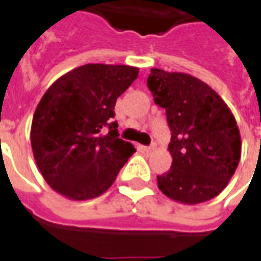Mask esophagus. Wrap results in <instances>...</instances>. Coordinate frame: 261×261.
Listing matches in <instances>:
<instances>
[{"label":"esophagus","mask_w":261,"mask_h":261,"mask_svg":"<svg viewBox=\"0 0 261 261\" xmlns=\"http://www.w3.org/2000/svg\"><path fill=\"white\" fill-rule=\"evenodd\" d=\"M144 151H145V152H152V151H155V145H151V147H144Z\"/></svg>","instance_id":"esophagus-1"}]
</instances>
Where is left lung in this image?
<instances>
[{"instance_id": "obj_1", "label": "left lung", "mask_w": 261, "mask_h": 261, "mask_svg": "<svg viewBox=\"0 0 261 261\" xmlns=\"http://www.w3.org/2000/svg\"><path fill=\"white\" fill-rule=\"evenodd\" d=\"M147 85L166 110L172 131V168L156 177L159 190L187 205L217 197L241 159V133L228 105L211 86L185 72L151 68Z\"/></svg>"}]
</instances>
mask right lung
I'll return each instance as SVG.
<instances>
[{
  "mask_svg": "<svg viewBox=\"0 0 261 261\" xmlns=\"http://www.w3.org/2000/svg\"><path fill=\"white\" fill-rule=\"evenodd\" d=\"M130 65L85 64L53 82L31 128L33 156L54 192L84 201L112 186L136 148L119 138L114 105L137 80Z\"/></svg>",
  "mask_w": 261,
  "mask_h": 261,
  "instance_id": "1",
  "label": "right lung"
}]
</instances>
